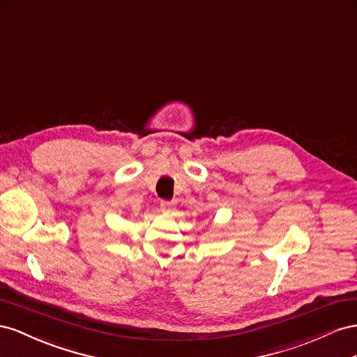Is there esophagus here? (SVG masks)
I'll return each instance as SVG.
<instances>
[{"instance_id":"obj_1","label":"esophagus","mask_w":357,"mask_h":357,"mask_svg":"<svg viewBox=\"0 0 357 357\" xmlns=\"http://www.w3.org/2000/svg\"><path fill=\"white\" fill-rule=\"evenodd\" d=\"M160 208H161V211H165V212H173V211H175V205H173L172 202H161L160 203Z\"/></svg>"}]
</instances>
